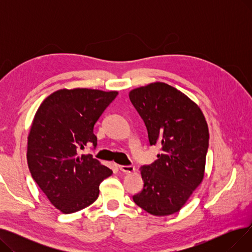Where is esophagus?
<instances>
[{
    "label": "esophagus",
    "mask_w": 252,
    "mask_h": 252,
    "mask_svg": "<svg viewBox=\"0 0 252 252\" xmlns=\"http://www.w3.org/2000/svg\"><path fill=\"white\" fill-rule=\"evenodd\" d=\"M119 169H121L125 174H130L135 171V166L133 165H119Z\"/></svg>",
    "instance_id": "esophagus-1"
}]
</instances>
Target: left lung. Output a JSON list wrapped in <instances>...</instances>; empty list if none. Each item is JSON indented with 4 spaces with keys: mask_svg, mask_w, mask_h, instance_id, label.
Listing matches in <instances>:
<instances>
[{
    "mask_svg": "<svg viewBox=\"0 0 252 252\" xmlns=\"http://www.w3.org/2000/svg\"><path fill=\"white\" fill-rule=\"evenodd\" d=\"M129 100L161 154L140 167L143 190L134 202L156 217L173 215L185 205L204 178L209 133L194 101L167 84L156 82L129 92Z\"/></svg>",
    "mask_w": 252,
    "mask_h": 252,
    "instance_id": "left-lung-1",
    "label": "left lung"
}]
</instances>
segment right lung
<instances>
[{"instance_id": "add662e5", "label": "right lung", "mask_w": 252, "mask_h": 252, "mask_svg": "<svg viewBox=\"0 0 252 252\" xmlns=\"http://www.w3.org/2000/svg\"><path fill=\"white\" fill-rule=\"evenodd\" d=\"M117 95L116 91L62 89L48 96L35 112L28 137L29 168L62 214L94 203L100 183L112 174L91 154L79 155V150L97 146L94 126Z\"/></svg>"}]
</instances>
